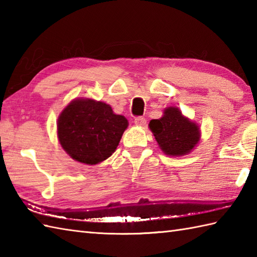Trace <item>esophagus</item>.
<instances>
[{
	"label": "esophagus",
	"instance_id": "1",
	"mask_svg": "<svg viewBox=\"0 0 257 257\" xmlns=\"http://www.w3.org/2000/svg\"><path fill=\"white\" fill-rule=\"evenodd\" d=\"M134 122H135L136 125H140V127H143V125L146 124L147 120H146L144 117H136Z\"/></svg>",
	"mask_w": 257,
	"mask_h": 257
}]
</instances>
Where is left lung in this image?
<instances>
[{
	"mask_svg": "<svg viewBox=\"0 0 257 257\" xmlns=\"http://www.w3.org/2000/svg\"><path fill=\"white\" fill-rule=\"evenodd\" d=\"M149 128L163 154L172 157L190 154L201 136L199 125L184 117L177 107L166 108L160 119L151 120Z\"/></svg>",
	"mask_w": 257,
	"mask_h": 257,
	"instance_id": "obj_1",
	"label": "left lung"
}]
</instances>
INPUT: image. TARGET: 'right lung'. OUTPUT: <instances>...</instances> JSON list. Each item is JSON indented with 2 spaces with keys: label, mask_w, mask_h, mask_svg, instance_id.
I'll return each mask as SVG.
<instances>
[{
  "label": "right lung",
  "mask_w": 257,
  "mask_h": 257,
  "mask_svg": "<svg viewBox=\"0 0 257 257\" xmlns=\"http://www.w3.org/2000/svg\"><path fill=\"white\" fill-rule=\"evenodd\" d=\"M127 127L128 120L106 102L76 98L59 114L57 136L70 158L92 166L113 154Z\"/></svg>",
  "instance_id": "right-lung-1"
}]
</instances>
